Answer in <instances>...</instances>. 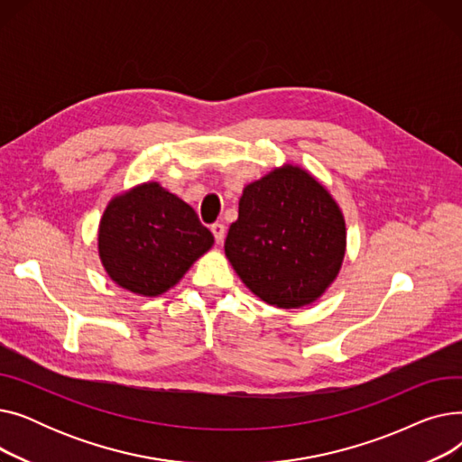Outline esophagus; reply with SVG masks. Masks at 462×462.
I'll use <instances>...</instances> for the list:
<instances>
[{"instance_id":"obj_1","label":"esophagus","mask_w":462,"mask_h":462,"mask_svg":"<svg viewBox=\"0 0 462 462\" xmlns=\"http://www.w3.org/2000/svg\"><path fill=\"white\" fill-rule=\"evenodd\" d=\"M211 232H213V236H215L217 244H223V239H225V225L213 223V225H211Z\"/></svg>"}]
</instances>
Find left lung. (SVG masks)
<instances>
[{"label": "left lung", "mask_w": 462, "mask_h": 462, "mask_svg": "<svg viewBox=\"0 0 462 462\" xmlns=\"http://www.w3.org/2000/svg\"><path fill=\"white\" fill-rule=\"evenodd\" d=\"M346 249L345 217L331 194L286 164L247 185L225 253L254 296L281 309L317 301Z\"/></svg>", "instance_id": "8db88e82"}]
</instances>
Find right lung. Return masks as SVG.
I'll list each match as a JSON object with an SVG mask.
<instances>
[{
  "label": "right lung",
  "instance_id": "obj_1",
  "mask_svg": "<svg viewBox=\"0 0 462 462\" xmlns=\"http://www.w3.org/2000/svg\"><path fill=\"white\" fill-rule=\"evenodd\" d=\"M211 245L213 234L194 209L159 183L119 194L99 225V256L106 273L140 296L166 292Z\"/></svg>",
  "mask_w": 462,
  "mask_h": 462
}]
</instances>
